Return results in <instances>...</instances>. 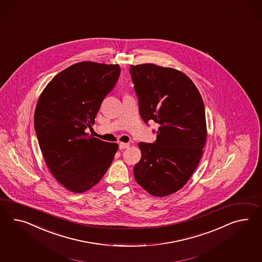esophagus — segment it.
<instances>
[{"instance_id":"esophagus-1","label":"esophagus","mask_w":262,"mask_h":262,"mask_svg":"<svg viewBox=\"0 0 262 262\" xmlns=\"http://www.w3.org/2000/svg\"><path fill=\"white\" fill-rule=\"evenodd\" d=\"M129 147V144L128 143H120L119 144V149H127Z\"/></svg>"}]
</instances>
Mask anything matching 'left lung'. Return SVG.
Returning a JSON list of instances; mask_svg holds the SVG:
<instances>
[{
    "label": "left lung",
    "mask_w": 262,
    "mask_h": 262,
    "mask_svg": "<svg viewBox=\"0 0 262 262\" xmlns=\"http://www.w3.org/2000/svg\"><path fill=\"white\" fill-rule=\"evenodd\" d=\"M143 121L158 124L156 140L140 142L135 180L155 196L180 190L196 169L207 137L205 107L195 85L180 71L154 64L130 66Z\"/></svg>",
    "instance_id": "1"
}]
</instances>
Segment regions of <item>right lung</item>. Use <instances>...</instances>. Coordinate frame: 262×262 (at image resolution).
I'll use <instances>...</instances> for the list:
<instances>
[{
	"label": "right lung",
	"mask_w": 262,
	"mask_h": 262,
	"mask_svg": "<svg viewBox=\"0 0 262 262\" xmlns=\"http://www.w3.org/2000/svg\"><path fill=\"white\" fill-rule=\"evenodd\" d=\"M120 71L118 64H72L53 77L38 100L34 127L43 159L71 191L83 192L97 184L118 149L116 143L101 141L85 130L93 126Z\"/></svg>",
	"instance_id": "1"
}]
</instances>
